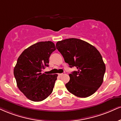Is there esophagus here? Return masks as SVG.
Instances as JSON below:
<instances>
[{"label":"esophagus","mask_w":121,"mask_h":121,"mask_svg":"<svg viewBox=\"0 0 121 121\" xmlns=\"http://www.w3.org/2000/svg\"><path fill=\"white\" fill-rule=\"evenodd\" d=\"M58 75H59V76H60V77H61V76H62V75H63V74L62 73H60V74H58Z\"/></svg>","instance_id":"1"}]
</instances>
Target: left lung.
<instances>
[{
    "instance_id": "8db88e82",
    "label": "left lung",
    "mask_w": 121,
    "mask_h": 121,
    "mask_svg": "<svg viewBox=\"0 0 121 121\" xmlns=\"http://www.w3.org/2000/svg\"><path fill=\"white\" fill-rule=\"evenodd\" d=\"M56 48L65 62L77 70L70 74L67 90L79 97L94 94L103 83L105 65L99 51L87 42L77 38L66 39L57 42Z\"/></svg>"
}]
</instances>
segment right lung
<instances>
[{"instance_id":"right-lung-1","label":"right lung","mask_w":121,"mask_h":121,"mask_svg":"<svg viewBox=\"0 0 121 121\" xmlns=\"http://www.w3.org/2000/svg\"><path fill=\"white\" fill-rule=\"evenodd\" d=\"M55 50L52 42H38L25 49L17 59L13 71L17 87L31 101H43L52 92L58 75L42 72L48 66L49 58Z\"/></svg>"}]
</instances>
